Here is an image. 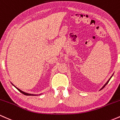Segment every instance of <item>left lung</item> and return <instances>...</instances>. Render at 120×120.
<instances>
[{
  "label": "left lung",
  "instance_id": "8db88e82",
  "mask_svg": "<svg viewBox=\"0 0 120 120\" xmlns=\"http://www.w3.org/2000/svg\"><path fill=\"white\" fill-rule=\"evenodd\" d=\"M113 74H114V73H113V74H112V76H111V78H109V79H108V81H107V82H106V83H105V84H104V86H103V87H101V88H100V90H102V89H103V88H104V87H105V86L106 85H107V84H108V82H109V80H110V79H111V78H112V76H113Z\"/></svg>",
  "mask_w": 120,
  "mask_h": 120
}]
</instances>
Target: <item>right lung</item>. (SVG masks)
Listing matches in <instances>:
<instances>
[{"instance_id": "obj_1", "label": "right lung", "mask_w": 120, "mask_h": 120, "mask_svg": "<svg viewBox=\"0 0 120 120\" xmlns=\"http://www.w3.org/2000/svg\"><path fill=\"white\" fill-rule=\"evenodd\" d=\"M11 84H12V85L14 86L16 88L17 90H18L19 91H20V92L21 93H22V94H24V95H26V96H38V95H41V94H29V93H26V92H24V91H21V90H20V89H19L18 88H17L15 86H14L13 85V84H12V83H11Z\"/></svg>"}]
</instances>
